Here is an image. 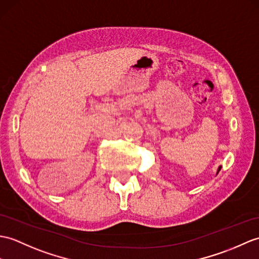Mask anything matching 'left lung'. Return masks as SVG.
I'll use <instances>...</instances> for the list:
<instances>
[{
    "instance_id": "8db88e82",
    "label": "left lung",
    "mask_w": 259,
    "mask_h": 259,
    "mask_svg": "<svg viewBox=\"0 0 259 259\" xmlns=\"http://www.w3.org/2000/svg\"><path fill=\"white\" fill-rule=\"evenodd\" d=\"M221 167H222V166H219V169H218V172H216V174H218V173L220 172V170H221Z\"/></svg>"
}]
</instances>
